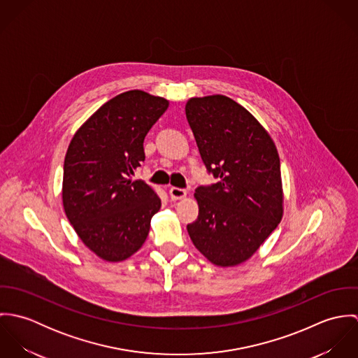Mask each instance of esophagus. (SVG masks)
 Segmentation results:
<instances>
[{"instance_id": "1", "label": "esophagus", "mask_w": 358, "mask_h": 358, "mask_svg": "<svg viewBox=\"0 0 358 358\" xmlns=\"http://www.w3.org/2000/svg\"><path fill=\"white\" fill-rule=\"evenodd\" d=\"M187 194V192L185 189H179V187H171L169 189V197L172 200H180L185 199Z\"/></svg>"}]
</instances>
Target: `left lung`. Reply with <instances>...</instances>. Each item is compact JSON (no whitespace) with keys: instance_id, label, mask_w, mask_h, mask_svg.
<instances>
[{"instance_id":"left-lung-1","label":"left lung","mask_w":358,"mask_h":358,"mask_svg":"<svg viewBox=\"0 0 358 358\" xmlns=\"http://www.w3.org/2000/svg\"><path fill=\"white\" fill-rule=\"evenodd\" d=\"M186 117L208 173L196 189L199 217L187 224L196 248L217 266L254 255L282 217L280 157L255 117L223 95L193 98Z\"/></svg>"}]
</instances>
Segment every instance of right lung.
<instances>
[{"instance_id": "obj_1", "label": "right lung", "mask_w": 358, "mask_h": 358, "mask_svg": "<svg viewBox=\"0 0 358 358\" xmlns=\"http://www.w3.org/2000/svg\"><path fill=\"white\" fill-rule=\"evenodd\" d=\"M168 101L128 91L104 103L73 136L63 166V206L81 241L108 262L135 254L161 199L132 180L145 161V136Z\"/></svg>"}]
</instances>
